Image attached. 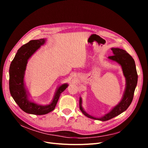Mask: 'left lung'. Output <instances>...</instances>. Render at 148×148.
Segmentation results:
<instances>
[{"label":"left lung","mask_w":148,"mask_h":148,"mask_svg":"<svg viewBox=\"0 0 148 148\" xmlns=\"http://www.w3.org/2000/svg\"><path fill=\"white\" fill-rule=\"evenodd\" d=\"M111 50L113 51V55L108 56V59L116 62L121 66L123 74L126 81L125 89L121 101L114 106L110 112L105 114L101 118H95L85 112L82 107V99L80 97V109L84 116L90 119L101 121H106L111 119L122 112H125L131 104L133 99L134 93L137 86L138 79L135 62L133 58L125 50L119 48H112Z\"/></svg>","instance_id":"left-lung-1"}]
</instances>
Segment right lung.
I'll return each instance as SVG.
<instances>
[{
  "label": "right lung",
  "mask_w": 148,
  "mask_h": 148,
  "mask_svg": "<svg viewBox=\"0 0 148 148\" xmlns=\"http://www.w3.org/2000/svg\"><path fill=\"white\" fill-rule=\"evenodd\" d=\"M45 42L46 39L42 38L31 40L22 45L18 50L10 66L9 86L11 95L21 109L29 114L42 115L53 111L61 93L68 86L67 83H65L58 87L49 104H38L30 100L24 81L27 64L31 56Z\"/></svg>",
  "instance_id": "1"
}]
</instances>
